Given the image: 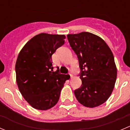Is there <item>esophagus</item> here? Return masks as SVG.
<instances>
[{
	"mask_svg": "<svg viewBox=\"0 0 130 130\" xmlns=\"http://www.w3.org/2000/svg\"><path fill=\"white\" fill-rule=\"evenodd\" d=\"M69 74L70 75V77H71V78L73 77V73H72V72L70 71V72H69Z\"/></svg>",
	"mask_w": 130,
	"mask_h": 130,
	"instance_id": "34e87169",
	"label": "esophagus"
}]
</instances>
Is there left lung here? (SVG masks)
<instances>
[{
  "mask_svg": "<svg viewBox=\"0 0 130 130\" xmlns=\"http://www.w3.org/2000/svg\"><path fill=\"white\" fill-rule=\"evenodd\" d=\"M67 38L80 69L82 86L74 90L76 98L86 107L101 105L111 95L117 77L111 49L101 38L90 32L70 34Z\"/></svg>",
  "mask_w": 130,
  "mask_h": 130,
  "instance_id": "8db88e82",
  "label": "left lung"
}]
</instances>
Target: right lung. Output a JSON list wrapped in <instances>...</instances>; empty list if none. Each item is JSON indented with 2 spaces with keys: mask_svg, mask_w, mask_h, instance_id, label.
Listing matches in <instances>:
<instances>
[{
  "mask_svg": "<svg viewBox=\"0 0 130 130\" xmlns=\"http://www.w3.org/2000/svg\"><path fill=\"white\" fill-rule=\"evenodd\" d=\"M63 35L41 33L27 42L15 63L16 82L25 100L33 108L55 106L69 75L53 72L52 56L65 43Z\"/></svg>",
  "mask_w": 130,
  "mask_h": 130,
  "instance_id": "add662e5",
  "label": "right lung"
}]
</instances>
